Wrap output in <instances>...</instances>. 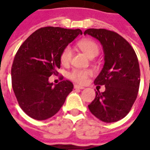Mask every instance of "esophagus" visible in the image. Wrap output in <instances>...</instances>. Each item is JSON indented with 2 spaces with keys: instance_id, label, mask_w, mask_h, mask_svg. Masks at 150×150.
I'll list each match as a JSON object with an SVG mask.
<instances>
[{
  "instance_id": "1",
  "label": "esophagus",
  "mask_w": 150,
  "mask_h": 150,
  "mask_svg": "<svg viewBox=\"0 0 150 150\" xmlns=\"http://www.w3.org/2000/svg\"><path fill=\"white\" fill-rule=\"evenodd\" d=\"M74 88L75 89H84L85 88L83 86H79V85H75L74 86Z\"/></svg>"
}]
</instances>
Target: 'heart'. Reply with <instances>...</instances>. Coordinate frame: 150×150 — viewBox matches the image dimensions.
Segmentation results:
<instances>
[{
	"label": "heart",
	"instance_id": "obj_1",
	"mask_svg": "<svg viewBox=\"0 0 150 150\" xmlns=\"http://www.w3.org/2000/svg\"><path fill=\"white\" fill-rule=\"evenodd\" d=\"M78 47L86 54L87 56L92 58L96 57L99 54L100 49L97 43L94 40L89 39H83L77 43ZM73 56V50L70 46H67L64 48L60 54V61L61 64L66 66L69 64ZM93 75L91 70L88 69H73L68 75V77L73 82L79 84H85L89 76Z\"/></svg>",
	"mask_w": 150,
	"mask_h": 150
}]
</instances>
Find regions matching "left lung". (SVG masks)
<instances>
[{"mask_svg": "<svg viewBox=\"0 0 150 150\" xmlns=\"http://www.w3.org/2000/svg\"><path fill=\"white\" fill-rule=\"evenodd\" d=\"M85 35L97 39L104 52V65L94 81L105 86V91L96 92V97L88 105L94 116L107 123L124 118L137 98L140 69L135 50L125 39L114 31L89 29Z\"/></svg>", "mask_w": 150, "mask_h": 150, "instance_id": "left-lung-1", "label": "left lung"}]
</instances>
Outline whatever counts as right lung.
<instances>
[{"mask_svg": "<svg viewBox=\"0 0 150 150\" xmlns=\"http://www.w3.org/2000/svg\"><path fill=\"white\" fill-rule=\"evenodd\" d=\"M82 34L79 29L43 27L20 46L11 67V83L20 107L30 117L43 121L53 117L72 91L69 80L54 86L49 77L58 73L62 50Z\"/></svg>", "mask_w": 150, "mask_h": 150, "instance_id": "add662e5", "label": "right lung"}]
</instances>
